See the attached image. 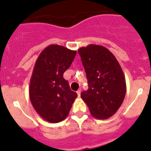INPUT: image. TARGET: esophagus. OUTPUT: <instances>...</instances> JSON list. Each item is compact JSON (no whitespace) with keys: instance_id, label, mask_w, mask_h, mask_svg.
Listing matches in <instances>:
<instances>
[{"instance_id":"esophagus-1","label":"esophagus","mask_w":151,"mask_h":151,"mask_svg":"<svg viewBox=\"0 0 151 151\" xmlns=\"http://www.w3.org/2000/svg\"><path fill=\"white\" fill-rule=\"evenodd\" d=\"M81 91H82V90H81V88L78 89V90L77 91V94H78V97H80V95H81Z\"/></svg>"}]
</instances>
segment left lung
<instances>
[{
  "mask_svg": "<svg viewBox=\"0 0 151 151\" xmlns=\"http://www.w3.org/2000/svg\"><path fill=\"white\" fill-rule=\"evenodd\" d=\"M88 84L81 97L93 116L105 119L118 110L125 98L126 85L123 72L106 47L91 45L78 50Z\"/></svg>",
  "mask_w": 151,
  "mask_h": 151,
  "instance_id": "left-lung-1",
  "label": "left lung"
}]
</instances>
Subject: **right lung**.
Returning <instances> with one entry per match:
<instances>
[{
	"mask_svg": "<svg viewBox=\"0 0 151 151\" xmlns=\"http://www.w3.org/2000/svg\"><path fill=\"white\" fill-rule=\"evenodd\" d=\"M76 55L75 50L51 45L41 52L35 63L29 87L30 101L37 113L50 122L66 119L77 97L63 76Z\"/></svg>",
	"mask_w": 151,
	"mask_h": 151,
	"instance_id": "add662e5",
	"label": "right lung"
}]
</instances>
